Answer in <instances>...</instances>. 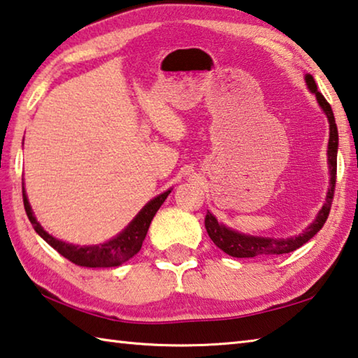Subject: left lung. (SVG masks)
I'll use <instances>...</instances> for the list:
<instances>
[{"mask_svg":"<svg viewBox=\"0 0 358 358\" xmlns=\"http://www.w3.org/2000/svg\"><path fill=\"white\" fill-rule=\"evenodd\" d=\"M305 81H306V86H308V90L316 96L317 103L325 113V116H327L329 124H330L329 125L330 129L329 148H327L330 185L327 190V198H325V203L321 208V210L317 212L315 220H313L299 236L286 237V239H273V237L242 234L239 231L228 228L227 224L218 223L217 218L208 210L204 224H206V229H208L209 237L218 248L223 250L227 255L233 256V258H255V256H259V258H271V256L291 253L294 250L302 247L303 243L308 242L311 237H315L324 227V223L327 222L331 201H334V192H335V182H336L338 129H336V122H335L334 111H331V106L329 105L327 100L324 99L322 94L317 91L315 78H313L310 73H306Z\"/></svg>","mask_w":358,"mask_h":358,"instance_id":"8db88e82","label":"left lung"}]
</instances>
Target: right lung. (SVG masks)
<instances>
[{"mask_svg":"<svg viewBox=\"0 0 358 358\" xmlns=\"http://www.w3.org/2000/svg\"><path fill=\"white\" fill-rule=\"evenodd\" d=\"M22 190L24 210H27L29 222L33 224L36 233L39 234L50 247H53L56 252L64 256L66 259L81 267H117L124 264V262H127L130 258H134V256L140 252L144 237L148 234L150 222H152L157 210L160 209V206L168 198L173 189L163 192L159 196L150 199L121 233L116 237H113L108 242L99 243V245H73V243L59 241L52 234H48L47 231L41 227V223L36 220L34 212L31 209V204L28 201L27 192H24V182H22Z\"/></svg>","mask_w":358,"mask_h":358,"instance_id":"add662e5","label":"right lung"}]
</instances>
